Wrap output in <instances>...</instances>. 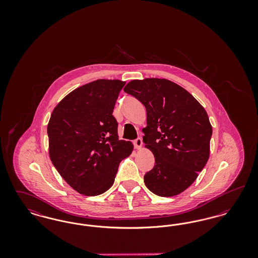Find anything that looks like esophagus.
I'll return each mask as SVG.
<instances>
[{
    "mask_svg": "<svg viewBox=\"0 0 258 258\" xmlns=\"http://www.w3.org/2000/svg\"><path fill=\"white\" fill-rule=\"evenodd\" d=\"M134 144H135V149H137V150H140V149L142 148V145H143L142 139H141V138H137L136 140L134 141Z\"/></svg>",
    "mask_w": 258,
    "mask_h": 258,
    "instance_id": "esophagus-1",
    "label": "esophagus"
}]
</instances>
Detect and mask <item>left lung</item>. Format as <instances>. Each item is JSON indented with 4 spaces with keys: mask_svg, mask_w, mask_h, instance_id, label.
Masks as SVG:
<instances>
[{
    "mask_svg": "<svg viewBox=\"0 0 258 258\" xmlns=\"http://www.w3.org/2000/svg\"><path fill=\"white\" fill-rule=\"evenodd\" d=\"M147 111L143 142L155 157L144 183L155 195H180L192 184L210 156L212 125L204 107L167 79L132 80L123 88Z\"/></svg>",
    "mask_w": 258,
    "mask_h": 258,
    "instance_id": "obj_1",
    "label": "left lung"
}]
</instances>
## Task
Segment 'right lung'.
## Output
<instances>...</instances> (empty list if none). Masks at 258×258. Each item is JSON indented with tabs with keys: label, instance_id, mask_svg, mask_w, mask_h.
Wrapping results in <instances>:
<instances>
[{
	"label": "right lung",
	"instance_id": "right-lung-1",
	"mask_svg": "<svg viewBox=\"0 0 258 258\" xmlns=\"http://www.w3.org/2000/svg\"><path fill=\"white\" fill-rule=\"evenodd\" d=\"M124 84L116 79L90 82L66 96L51 114L50 160L62 179L83 196L108 190L120 162L134 150L132 142L119 140L112 115Z\"/></svg>",
	"mask_w": 258,
	"mask_h": 258
}]
</instances>
